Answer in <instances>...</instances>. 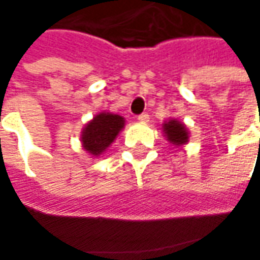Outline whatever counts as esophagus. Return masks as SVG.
<instances>
[{
  "instance_id": "esophagus-1",
  "label": "esophagus",
  "mask_w": 260,
  "mask_h": 260,
  "mask_svg": "<svg viewBox=\"0 0 260 260\" xmlns=\"http://www.w3.org/2000/svg\"><path fill=\"white\" fill-rule=\"evenodd\" d=\"M137 120L140 121V123H147L149 121V114H140L139 117H137Z\"/></svg>"
}]
</instances>
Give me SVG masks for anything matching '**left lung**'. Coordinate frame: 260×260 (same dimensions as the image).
<instances>
[{
  "label": "left lung",
  "instance_id": "left-lung-1",
  "mask_svg": "<svg viewBox=\"0 0 260 260\" xmlns=\"http://www.w3.org/2000/svg\"><path fill=\"white\" fill-rule=\"evenodd\" d=\"M162 132L165 135L166 140L175 147H181L189 142V132L186 125L176 118H169L168 121H165L162 124Z\"/></svg>",
  "mask_w": 260,
  "mask_h": 260
}]
</instances>
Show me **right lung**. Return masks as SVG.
<instances>
[{"label":"right lung","mask_w":260,"mask_h":260,"mask_svg":"<svg viewBox=\"0 0 260 260\" xmlns=\"http://www.w3.org/2000/svg\"><path fill=\"white\" fill-rule=\"evenodd\" d=\"M124 117L101 111L89 120L81 132L82 149L92 157H100L113 145L118 133L124 128Z\"/></svg>","instance_id":"1"}]
</instances>
